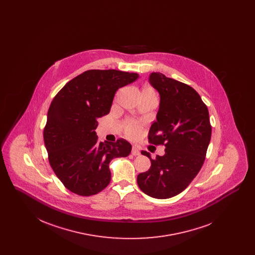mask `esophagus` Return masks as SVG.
<instances>
[{
	"label": "esophagus",
	"mask_w": 255,
	"mask_h": 255,
	"mask_svg": "<svg viewBox=\"0 0 255 255\" xmlns=\"http://www.w3.org/2000/svg\"><path fill=\"white\" fill-rule=\"evenodd\" d=\"M132 155H133V156H138V155H140V151H139V149H138L137 147L133 146V148H132Z\"/></svg>",
	"instance_id": "34e87169"
}]
</instances>
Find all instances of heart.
<instances>
[{
    "instance_id": "heart-1",
    "label": "heart",
    "mask_w": 255,
    "mask_h": 255,
    "mask_svg": "<svg viewBox=\"0 0 255 255\" xmlns=\"http://www.w3.org/2000/svg\"><path fill=\"white\" fill-rule=\"evenodd\" d=\"M142 95H149V96H156L154 90L151 87H144L142 90ZM139 125L134 121H129L126 123V132L129 135H134L138 132Z\"/></svg>"
}]
</instances>
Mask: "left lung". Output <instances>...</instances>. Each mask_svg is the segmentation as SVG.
<instances>
[{"label":"left lung","instance_id":"8db88e82","mask_svg":"<svg viewBox=\"0 0 255 255\" xmlns=\"http://www.w3.org/2000/svg\"><path fill=\"white\" fill-rule=\"evenodd\" d=\"M148 80L159 95L157 121L148 139L165 146V154L152 159L141 151L151 167L138 174L137 184L150 197L168 199L182 192L202 168L211 126L207 107L193 88L160 73H151Z\"/></svg>","mask_w":255,"mask_h":255}]
</instances>
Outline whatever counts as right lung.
Masks as SVG:
<instances>
[{
  "label": "right lung",
  "mask_w": 255,
  "mask_h": 255,
  "mask_svg": "<svg viewBox=\"0 0 255 255\" xmlns=\"http://www.w3.org/2000/svg\"><path fill=\"white\" fill-rule=\"evenodd\" d=\"M138 78L137 73L90 70L69 81L53 98L44 130L51 168L73 193L91 196L111 181L110 161L127 157L125 139L103 143L97 139L98 118L109 114L116 92Z\"/></svg>",
  "instance_id": "obj_1"
}]
</instances>
